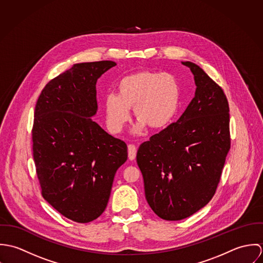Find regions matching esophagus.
<instances>
[{
    "instance_id": "esophagus-1",
    "label": "esophagus",
    "mask_w": 263,
    "mask_h": 263,
    "mask_svg": "<svg viewBox=\"0 0 263 263\" xmlns=\"http://www.w3.org/2000/svg\"><path fill=\"white\" fill-rule=\"evenodd\" d=\"M127 152H128V159L129 160H135L136 155H137V147L135 145H128Z\"/></svg>"
}]
</instances>
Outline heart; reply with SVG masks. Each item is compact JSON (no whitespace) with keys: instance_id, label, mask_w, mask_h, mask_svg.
Segmentation results:
<instances>
[{"instance_id":"heart-1","label":"heart","mask_w":263,"mask_h":263,"mask_svg":"<svg viewBox=\"0 0 263 263\" xmlns=\"http://www.w3.org/2000/svg\"><path fill=\"white\" fill-rule=\"evenodd\" d=\"M178 100L179 88L173 76L150 71L126 76L117 85V95L105 98L107 126L113 134L120 133L129 120V109L134 108L139 120L136 133L145 125L151 129L163 128L176 112Z\"/></svg>"}]
</instances>
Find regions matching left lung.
<instances>
[{"mask_svg":"<svg viewBox=\"0 0 263 263\" xmlns=\"http://www.w3.org/2000/svg\"><path fill=\"white\" fill-rule=\"evenodd\" d=\"M195 96L175 122L143 143L137 163L153 212L166 221L193 215L213 198L231 148L229 103L220 85L197 65Z\"/></svg>","mask_w":263,"mask_h":263,"instance_id":"1","label":"left lung"}]
</instances>
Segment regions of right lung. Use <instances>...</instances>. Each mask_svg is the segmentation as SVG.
<instances>
[{
	"label": "right lung",
	"instance_id": "obj_1",
	"mask_svg": "<svg viewBox=\"0 0 263 263\" xmlns=\"http://www.w3.org/2000/svg\"><path fill=\"white\" fill-rule=\"evenodd\" d=\"M114 66L112 61L76 64L45 85L35 105L32 151L41 194L77 223L104 212L114 175L127 159L126 144L91 119L96 82Z\"/></svg>",
	"mask_w": 263,
	"mask_h": 263
}]
</instances>
